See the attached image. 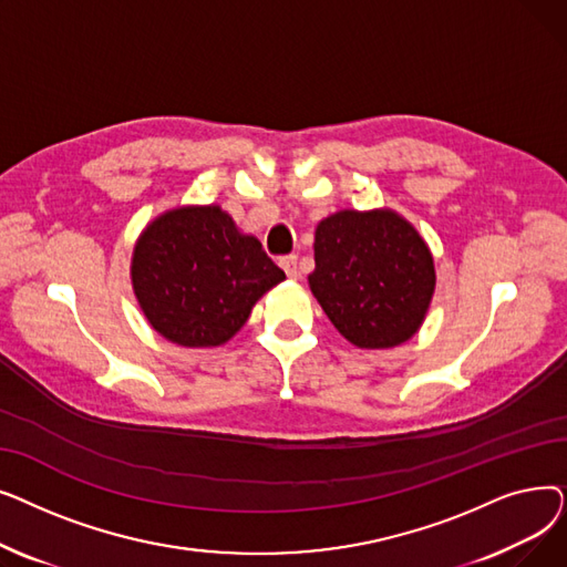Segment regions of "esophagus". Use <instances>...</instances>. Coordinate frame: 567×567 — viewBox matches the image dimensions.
I'll return each mask as SVG.
<instances>
[{
	"label": "esophagus",
	"instance_id": "34e87169",
	"mask_svg": "<svg viewBox=\"0 0 567 567\" xmlns=\"http://www.w3.org/2000/svg\"><path fill=\"white\" fill-rule=\"evenodd\" d=\"M280 266L285 268L287 278H291V280L299 278V257H296V255H287V257H282V259H280Z\"/></svg>",
	"mask_w": 567,
	"mask_h": 567
}]
</instances>
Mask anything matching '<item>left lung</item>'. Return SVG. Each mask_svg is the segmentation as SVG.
Instances as JSON below:
<instances>
[{
  "label": "left lung",
  "instance_id": "left-lung-1",
  "mask_svg": "<svg viewBox=\"0 0 567 567\" xmlns=\"http://www.w3.org/2000/svg\"><path fill=\"white\" fill-rule=\"evenodd\" d=\"M315 299L355 347L406 342L434 293V261L406 220L393 212H340L317 225Z\"/></svg>",
  "mask_w": 567,
  "mask_h": 567
}]
</instances>
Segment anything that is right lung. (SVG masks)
<instances>
[{
  "label": "right lung",
  "mask_w": 567,
  "mask_h": 567,
  "mask_svg": "<svg viewBox=\"0 0 567 567\" xmlns=\"http://www.w3.org/2000/svg\"><path fill=\"white\" fill-rule=\"evenodd\" d=\"M131 276L148 323L182 347L227 342L259 296L285 280L257 238L238 234L218 206L154 220L135 246Z\"/></svg>",
  "instance_id": "add662e5"
}]
</instances>
